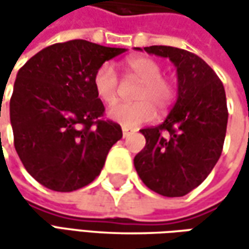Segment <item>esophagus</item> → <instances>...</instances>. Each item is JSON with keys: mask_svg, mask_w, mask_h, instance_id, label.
<instances>
[{"mask_svg": "<svg viewBox=\"0 0 249 249\" xmlns=\"http://www.w3.org/2000/svg\"><path fill=\"white\" fill-rule=\"evenodd\" d=\"M122 131H123V137H124V139H126V137H127V136H129V134H130V129H127V127H124V126L122 127Z\"/></svg>", "mask_w": 249, "mask_h": 249, "instance_id": "obj_1", "label": "esophagus"}]
</instances>
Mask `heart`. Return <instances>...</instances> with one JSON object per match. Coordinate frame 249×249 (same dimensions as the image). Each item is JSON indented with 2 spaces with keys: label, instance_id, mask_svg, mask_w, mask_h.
Listing matches in <instances>:
<instances>
[{
  "label": "heart",
  "instance_id": "obj_1",
  "mask_svg": "<svg viewBox=\"0 0 249 249\" xmlns=\"http://www.w3.org/2000/svg\"><path fill=\"white\" fill-rule=\"evenodd\" d=\"M129 76L140 80L134 92L137 102H120L113 105L108 112L110 119L124 127H136L148 122L155 115V108L166 109L175 97V87L167 79L162 77V66L158 61L148 56H134L124 62ZM94 90L104 104L110 105L118 98L119 80L115 68L104 63L94 74Z\"/></svg>",
  "mask_w": 249,
  "mask_h": 249
}]
</instances>
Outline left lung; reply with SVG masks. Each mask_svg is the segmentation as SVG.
I'll return each mask as SVG.
<instances>
[{"label":"left lung","instance_id":"8db88e82","mask_svg":"<svg viewBox=\"0 0 249 249\" xmlns=\"http://www.w3.org/2000/svg\"><path fill=\"white\" fill-rule=\"evenodd\" d=\"M144 51L175 63L178 86L165 122L140 130L147 142L136 155L134 167L149 190L183 196L205 180L220 158L229 118L225 87L196 53L167 45Z\"/></svg>","mask_w":249,"mask_h":249}]
</instances>
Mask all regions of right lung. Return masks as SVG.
Returning a JSON list of instances; mask_svg holds the SVG:
<instances>
[{"label":"right lung","instance_id":"right-lung-1","mask_svg":"<svg viewBox=\"0 0 249 249\" xmlns=\"http://www.w3.org/2000/svg\"><path fill=\"white\" fill-rule=\"evenodd\" d=\"M126 51L86 40L41 50L19 69L9 104L15 149L44 187L69 193L90 184L122 129L102 119L94 74Z\"/></svg>","mask_w":249,"mask_h":249}]
</instances>
